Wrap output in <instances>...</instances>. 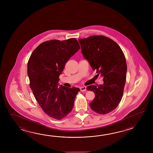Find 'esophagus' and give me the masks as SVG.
<instances>
[{
	"instance_id": "esophagus-1",
	"label": "esophagus",
	"mask_w": 153,
	"mask_h": 153,
	"mask_svg": "<svg viewBox=\"0 0 153 153\" xmlns=\"http://www.w3.org/2000/svg\"><path fill=\"white\" fill-rule=\"evenodd\" d=\"M80 91H81V92L86 91V87H85V86L80 87Z\"/></svg>"
}]
</instances>
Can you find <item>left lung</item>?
<instances>
[{
  "label": "left lung",
  "mask_w": 153,
  "mask_h": 153,
  "mask_svg": "<svg viewBox=\"0 0 153 153\" xmlns=\"http://www.w3.org/2000/svg\"><path fill=\"white\" fill-rule=\"evenodd\" d=\"M78 40L84 57L97 75L103 78V84L86 88L95 94L90 106L98 114H108L117 107L124 93L127 72L124 52L117 42L105 36H91Z\"/></svg>",
  "instance_id": "obj_1"
}]
</instances>
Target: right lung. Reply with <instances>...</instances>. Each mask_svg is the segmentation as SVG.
Here are the masks:
<instances>
[{"label": "right lung", "instance_id": "obj_1", "mask_svg": "<svg viewBox=\"0 0 153 153\" xmlns=\"http://www.w3.org/2000/svg\"><path fill=\"white\" fill-rule=\"evenodd\" d=\"M80 48L75 38L51 40L40 44L27 65L29 85L36 100L50 117L61 120L72 111L79 88L59 86L65 63Z\"/></svg>", "mask_w": 153, "mask_h": 153}]
</instances>
